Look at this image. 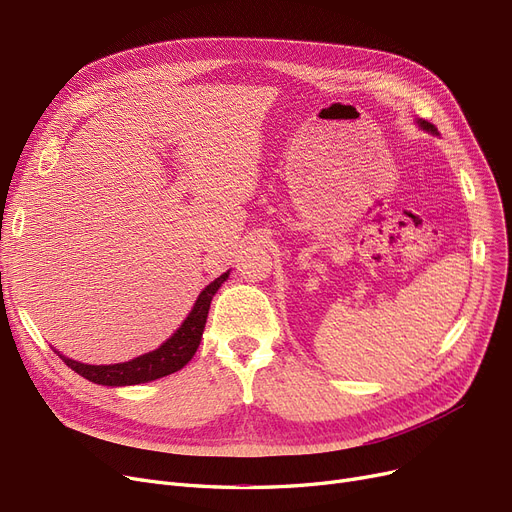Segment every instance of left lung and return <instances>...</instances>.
I'll use <instances>...</instances> for the list:
<instances>
[{"label": "left lung", "instance_id": "left-lung-1", "mask_svg": "<svg viewBox=\"0 0 512 512\" xmlns=\"http://www.w3.org/2000/svg\"><path fill=\"white\" fill-rule=\"evenodd\" d=\"M416 125L422 129V131H427V133H431V136H439L437 133V127L435 125H431L429 121H422V119H416Z\"/></svg>", "mask_w": 512, "mask_h": 512}]
</instances>
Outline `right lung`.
<instances>
[{
  "label": "right lung",
  "mask_w": 512,
  "mask_h": 512,
  "mask_svg": "<svg viewBox=\"0 0 512 512\" xmlns=\"http://www.w3.org/2000/svg\"><path fill=\"white\" fill-rule=\"evenodd\" d=\"M230 278V270L226 274H221L215 278L211 284H207L201 295L196 297L190 314L186 320L180 324L173 335L161 343L154 351H148L144 355H138L129 362H119V364H83L77 360L66 358L60 351H56L62 362L75 370L83 379L92 381L96 385H106V387H127V385H140V383H150L163 379L167 374H173L177 370H182L192 358L201 345L207 316H209V307L219 291V286L224 284Z\"/></svg>",
  "instance_id": "add662e5"
}]
</instances>
